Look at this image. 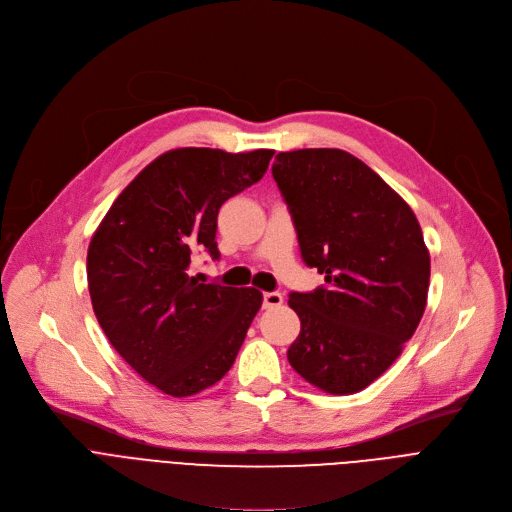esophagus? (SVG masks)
Masks as SVG:
<instances>
[{
  "instance_id": "1",
  "label": "esophagus",
  "mask_w": 512,
  "mask_h": 512,
  "mask_svg": "<svg viewBox=\"0 0 512 512\" xmlns=\"http://www.w3.org/2000/svg\"><path fill=\"white\" fill-rule=\"evenodd\" d=\"M283 303V295L277 293V291H270V293H264L262 297V305L264 309H272V307H279Z\"/></svg>"
}]
</instances>
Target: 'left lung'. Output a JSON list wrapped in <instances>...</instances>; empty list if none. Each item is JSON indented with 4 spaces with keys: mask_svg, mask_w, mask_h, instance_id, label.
<instances>
[{
    "mask_svg": "<svg viewBox=\"0 0 512 512\" xmlns=\"http://www.w3.org/2000/svg\"><path fill=\"white\" fill-rule=\"evenodd\" d=\"M301 258L326 285L291 293V367L326 393H357L402 355L426 307L430 256L402 196L342 149H297L272 166Z\"/></svg>",
    "mask_w": 512,
    "mask_h": 512,
    "instance_id": "left-lung-1",
    "label": "left lung"
}]
</instances>
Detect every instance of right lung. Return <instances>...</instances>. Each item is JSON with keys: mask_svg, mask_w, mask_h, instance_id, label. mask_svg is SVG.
<instances>
[{"mask_svg": "<svg viewBox=\"0 0 512 512\" xmlns=\"http://www.w3.org/2000/svg\"><path fill=\"white\" fill-rule=\"evenodd\" d=\"M272 149L162 153L119 194L88 248L92 307L114 350L172 398L215 385L262 305L254 287L190 274L194 254L219 258L221 205L256 184Z\"/></svg>", "mask_w": 512, "mask_h": 512, "instance_id": "add662e5", "label": "right lung"}]
</instances>
